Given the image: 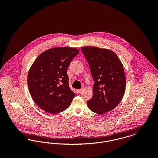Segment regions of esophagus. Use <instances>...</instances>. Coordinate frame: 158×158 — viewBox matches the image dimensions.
Here are the masks:
<instances>
[{"mask_svg": "<svg viewBox=\"0 0 158 158\" xmlns=\"http://www.w3.org/2000/svg\"><path fill=\"white\" fill-rule=\"evenodd\" d=\"M77 91V93H78V94H80L82 91V89H77V90H76Z\"/></svg>", "mask_w": 158, "mask_h": 158, "instance_id": "obj_1", "label": "esophagus"}]
</instances>
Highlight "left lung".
I'll list each match as a JSON object with an SVG mask.
<instances>
[{"mask_svg": "<svg viewBox=\"0 0 158 158\" xmlns=\"http://www.w3.org/2000/svg\"><path fill=\"white\" fill-rule=\"evenodd\" d=\"M81 51L90 67L95 83L93 96L87 101L92 112L102 114L115 108L126 90L123 65L113 51L97 47H82Z\"/></svg>", "mask_w": 158, "mask_h": 158, "instance_id": "8db88e82", "label": "left lung"}]
</instances>
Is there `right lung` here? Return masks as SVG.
I'll return each instance as SVG.
<instances>
[{"label":"right lung","instance_id":"right-lung-1","mask_svg":"<svg viewBox=\"0 0 158 158\" xmlns=\"http://www.w3.org/2000/svg\"><path fill=\"white\" fill-rule=\"evenodd\" d=\"M79 52L75 48L54 47L41 53L31 66L28 89L34 102L45 112L64 111L75 97L69 86L67 69Z\"/></svg>","mask_w":158,"mask_h":158}]
</instances>
